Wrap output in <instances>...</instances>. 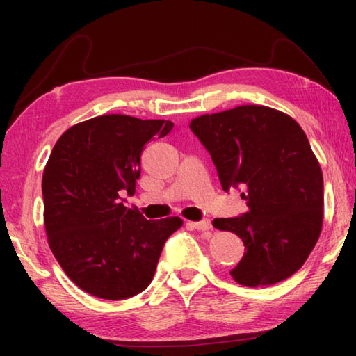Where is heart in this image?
Returning <instances> with one entry per match:
<instances>
[{"mask_svg":"<svg viewBox=\"0 0 356 356\" xmlns=\"http://www.w3.org/2000/svg\"><path fill=\"white\" fill-rule=\"evenodd\" d=\"M188 163H191V159H186V160H184V165H188Z\"/></svg>","mask_w":356,"mask_h":356,"instance_id":"heart-1","label":"heart"}]
</instances>
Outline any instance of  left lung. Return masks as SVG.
<instances>
[{
	"label": "left lung",
	"instance_id": "1",
	"mask_svg": "<svg viewBox=\"0 0 356 356\" xmlns=\"http://www.w3.org/2000/svg\"><path fill=\"white\" fill-rule=\"evenodd\" d=\"M172 127L171 120L105 114L69 129L53 147L42 177L45 232L81 291L125 300L152 281L179 218L155 206L138 209L122 193L135 195L144 146Z\"/></svg>",
	"mask_w": 356,
	"mask_h": 356
}]
</instances>
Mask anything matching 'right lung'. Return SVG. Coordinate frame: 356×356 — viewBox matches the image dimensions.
I'll list each match as a JSON object with an SVG mask.
<instances>
[{
    "mask_svg": "<svg viewBox=\"0 0 356 356\" xmlns=\"http://www.w3.org/2000/svg\"><path fill=\"white\" fill-rule=\"evenodd\" d=\"M222 190L242 188L246 210L227 218L245 254L231 275L257 287L292 276L317 243L323 222V177L308 138L287 114L242 105L191 120Z\"/></svg>",
    "mask_w": 356,
    "mask_h": 356,
    "instance_id": "add662e5",
    "label": "right lung"
}]
</instances>
